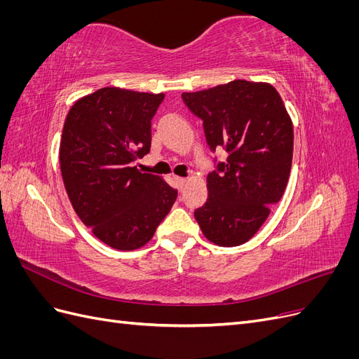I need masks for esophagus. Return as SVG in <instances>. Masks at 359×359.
<instances>
[{"instance_id": "obj_1", "label": "esophagus", "mask_w": 359, "mask_h": 359, "mask_svg": "<svg viewBox=\"0 0 359 359\" xmlns=\"http://www.w3.org/2000/svg\"><path fill=\"white\" fill-rule=\"evenodd\" d=\"M175 181L178 182V186H180V187H182L184 184L187 182V178H182V177H175Z\"/></svg>"}]
</instances>
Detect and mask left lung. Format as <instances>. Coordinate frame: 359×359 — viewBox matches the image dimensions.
Listing matches in <instances>:
<instances>
[{"instance_id":"left-lung-1","label":"left lung","mask_w":359,"mask_h":359,"mask_svg":"<svg viewBox=\"0 0 359 359\" xmlns=\"http://www.w3.org/2000/svg\"><path fill=\"white\" fill-rule=\"evenodd\" d=\"M181 97L203 121L212 153H227L206 177L208 199L194 219L211 243L241 245L286 190L293 154L290 116L274 86L262 82L232 81Z\"/></svg>"}]
</instances>
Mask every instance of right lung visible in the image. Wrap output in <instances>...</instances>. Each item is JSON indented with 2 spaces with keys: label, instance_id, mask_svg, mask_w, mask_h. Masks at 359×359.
<instances>
[{
  "label": "right lung",
  "instance_id": "add662e5",
  "mask_svg": "<svg viewBox=\"0 0 359 359\" xmlns=\"http://www.w3.org/2000/svg\"><path fill=\"white\" fill-rule=\"evenodd\" d=\"M165 94L97 90L67 114L60 145L64 187L76 214L100 241L135 250L154 236L178 191L135 166L151 148V119Z\"/></svg>",
  "mask_w": 359,
  "mask_h": 359
}]
</instances>
